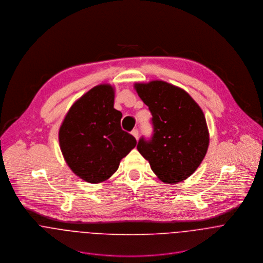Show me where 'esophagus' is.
<instances>
[{
    "label": "esophagus",
    "mask_w": 263,
    "mask_h": 263,
    "mask_svg": "<svg viewBox=\"0 0 263 263\" xmlns=\"http://www.w3.org/2000/svg\"><path fill=\"white\" fill-rule=\"evenodd\" d=\"M132 135L138 140V138H139V130L136 128V129H133V132H132Z\"/></svg>",
    "instance_id": "1"
}]
</instances>
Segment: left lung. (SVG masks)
<instances>
[{
	"label": "left lung",
	"mask_w": 263,
	"mask_h": 263,
	"mask_svg": "<svg viewBox=\"0 0 263 263\" xmlns=\"http://www.w3.org/2000/svg\"><path fill=\"white\" fill-rule=\"evenodd\" d=\"M135 87L149 107L153 127L150 138L139 140L138 151L163 182L186 179L200 165L209 147L203 112L184 90L166 82Z\"/></svg>",
	"instance_id": "1"
}]
</instances>
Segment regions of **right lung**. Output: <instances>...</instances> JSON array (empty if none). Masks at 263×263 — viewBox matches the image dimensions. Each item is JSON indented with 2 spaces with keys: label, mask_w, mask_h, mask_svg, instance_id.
<instances>
[{
  "label": "right lung",
  "mask_w": 263,
  "mask_h": 263,
  "mask_svg": "<svg viewBox=\"0 0 263 263\" xmlns=\"http://www.w3.org/2000/svg\"><path fill=\"white\" fill-rule=\"evenodd\" d=\"M110 85H99L71 107L59 133L61 150L69 167L90 183L108 179L137 140L120 125Z\"/></svg>",
  "instance_id": "1"
}]
</instances>
